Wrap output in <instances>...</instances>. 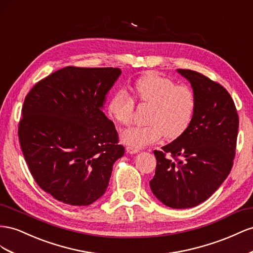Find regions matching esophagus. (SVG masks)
<instances>
[{
  "label": "esophagus",
  "instance_id": "obj_1",
  "mask_svg": "<svg viewBox=\"0 0 253 253\" xmlns=\"http://www.w3.org/2000/svg\"><path fill=\"white\" fill-rule=\"evenodd\" d=\"M126 151H127L128 154H138L139 151H140V149L131 147V146H127V147H126Z\"/></svg>",
  "mask_w": 253,
  "mask_h": 253
}]
</instances>
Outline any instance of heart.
<instances>
[{
  "mask_svg": "<svg viewBox=\"0 0 253 253\" xmlns=\"http://www.w3.org/2000/svg\"><path fill=\"white\" fill-rule=\"evenodd\" d=\"M132 89L139 102L151 108L147 125L130 127L121 133L126 145L140 149L156 143L163 134L176 139L190 126L196 109V97L190 86L149 72L136 79ZM133 111L134 100L123 89L115 92L108 104L110 117L122 125L130 124Z\"/></svg>",
  "mask_w": 253,
  "mask_h": 253,
  "instance_id": "obj_1",
  "label": "heart"
}]
</instances>
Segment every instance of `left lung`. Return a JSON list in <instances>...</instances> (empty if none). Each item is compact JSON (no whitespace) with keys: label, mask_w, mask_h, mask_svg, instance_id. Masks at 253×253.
<instances>
[{"label":"left lung","mask_w":253,"mask_h":253,"mask_svg":"<svg viewBox=\"0 0 253 253\" xmlns=\"http://www.w3.org/2000/svg\"><path fill=\"white\" fill-rule=\"evenodd\" d=\"M177 71L191 83L196 109L181 135L154 151L157 168L149 185L163 205L187 209L206 201L230 174L239 115L221 84L198 72Z\"/></svg>","instance_id":"8db88e82"}]
</instances>
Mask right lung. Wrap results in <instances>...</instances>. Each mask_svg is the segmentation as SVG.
I'll list each match as a JSON object with an SVG mask.
<instances>
[{
	"instance_id": "add662e5",
	"label": "right lung",
	"mask_w": 253,
	"mask_h": 253,
	"mask_svg": "<svg viewBox=\"0 0 253 253\" xmlns=\"http://www.w3.org/2000/svg\"><path fill=\"white\" fill-rule=\"evenodd\" d=\"M119 68L67 67L28 92L19 141L35 181L71 206H89L105 194L119 145L113 122L103 112Z\"/></svg>"
}]
</instances>
